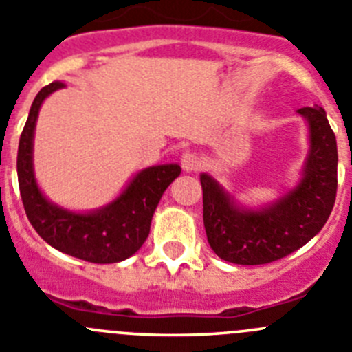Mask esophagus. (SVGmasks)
<instances>
[{
  "mask_svg": "<svg viewBox=\"0 0 352 352\" xmlns=\"http://www.w3.org/2000/svg\"><path fill=\"white\" fill-rule=\"evenodd\" d=\"M180 164H182L184 172H196V170L201 168V160L196 154L186 153L180 157Z\"/></svg>",
  "mask_w": 352,
  "mask_h": 352,
  "instance_id": "obj_1",
  "label": "esophagus"
}]
</instances>
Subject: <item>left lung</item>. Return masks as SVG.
Wrapping results in <instances>:
<instances>
[{
  "label": "left lung",
  "instance_id": "1",
  "mask_svg": "<svg viewBox=\"0 0 352 352\" xmlns=\"http://www.w3.org/2000/svg\"><path fill=\"white\" fill-rule=\"evenodd\" d=\"M309 153L293 186L272 201L242 204L210 173H201L204 224L212 251L235 265H265L291 254L322 230L337 196V140L322 107L296 110Z\"/></svg>",
  "mask_w": 352,
  "mask_h": 352
}]
</instances>
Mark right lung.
Returning a JSON list of instances; mask_svg holds the SVG:
<instances>
[{
  "mask_svg": "<svg viewBox=\"0 0 352 352\" xmlns=\"http://www.w3.org/2000/svg\"><path fill=\"white\" fill-rule=\"evenodd\" d=\"M63 87L61 82H52L36 94L22 129L17 177L24 210L38 235L54 249L89 263L124 261L147 240L154 210L166 188L180 175V166L166 163L138 170L112 201L93 210H69L54 204L38 186L33 147L43 101Z\"/></svg>",
  "mask_w": 352,
  "mask_h": 352,
  "instance_id": "1",
  "label": "right lung"
}]
</instances>
